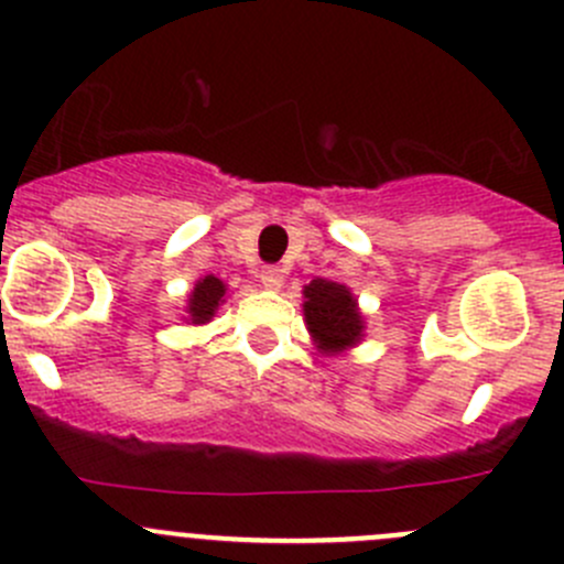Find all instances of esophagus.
<instances>
[{"instance_id":"1","label":"esophagus","mask_w":564,"mask_h":564,"mask_svg":"<svg viewBox=\"0 0 564 564\" xmlns=\"http://www.w3.org/2000/svg\"><path fill=\"white\" fill-rule=\"evenodd\" d=\"M259 278L261 283H264V289H272V292H278V289L283 286V272L278 270V267H264Z\"/></svg>"}]
</instances>
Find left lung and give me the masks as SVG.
Instances as JSON below:
<instances>
[{"mask_svg":"<svg viewBox=\"0 0 564 564\" xmlns=\"http://www.w3.org/2000/svg\"><path fill=\"white\" fill-rule=\"evenodd\" d=\"M305 324L322 355H340L360 344L362 314L344 283L316 278L303 289Z\"/></svg>","mask_w":564,"mask_h":564,"instance_id":"1","label":"left lung"}]
</instances>
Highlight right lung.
Instances as JSON below:
<instances>
[{
	"mask_svg": "<svg viewBox=\"0 0 564 564\" xmlns=\"http://www.w3.org/2000/svg\"><path fill=\"white\" fill-rule=\"evenodd\" d=\"M226 283L215 275H204L187 294V322L207 324L215 316L218 305L224 303Z\"/></svg>",
	"mask_w": 564,
	"mask_h": 564,
	"instance_id": "add662e5",
	"label": "right lung"
}]
</instances>
